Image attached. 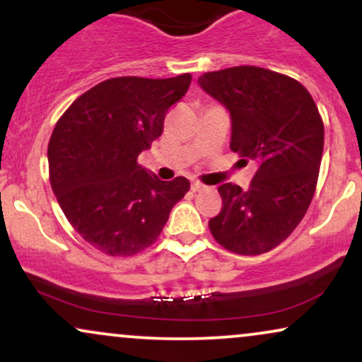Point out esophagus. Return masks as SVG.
<instances>
[{
    "label": "esophagus",
    "instance_id": "obj_1",
    "mask_svg": "<svg viewBox=\"0 0 362 362\" xmlns=\"http://www.w3.org/2000/svg\"><path fill=\"white\" fill-rule=\"evenodd\" d=\"M190 189H192L194 192H202V190H206L207 187L204 184H201V182H192V184H190Z\"/></svg>",
    "mask_w": 362,
    "mask_h": 362
}]
</instances>
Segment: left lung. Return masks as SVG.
Segmentation results:
<instances>
[{
	"mask_svg": "<svg viewBox=\"0 0 362 362\" xmlns=\"http://www.w3.org/2000/svg\"><path fill=\"white\" fill-rule=\"evenodd\" d=\"M230 112L231 151L259 170L250 189L223 184V209L209 219L214 240L259 255L293 233L308 211L323 155V122L308 90L286 74L235 66L197 80Z\"/></svg>",
	"mask_w": 362,
	"mask_h": 362,
	"instance_id": "left-lung-1",
	"label": "left lung"
}]
</instances>
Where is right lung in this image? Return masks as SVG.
<instances>
[{"label": "right lung", "mask_w": 362, "mask_h": 362, "mask_svg": "<svg viewBox=\"0 0 362 362\" xmlns=\"http://www.w3.org/2000/svg\"><path fill=\"white\" fill-rule=\"evenodd\" d=\"M190 81L189 73L110 78L78 97L54 127L47 148L52 192L74 230L107 255L131 257L155 243L190 189L185 177L163 182L138 165Z\"/></svg>", "instance_id": "right-lung-1"}]
</instances>
